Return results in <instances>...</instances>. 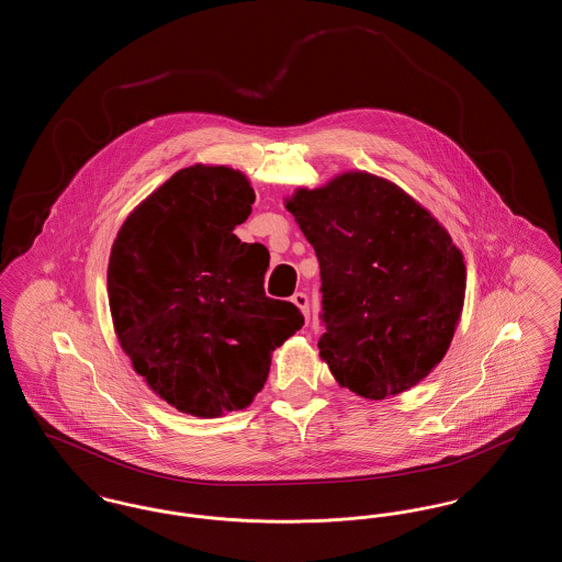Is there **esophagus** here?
<instances>
[{
	"label": "esophagus",
	"mask_w": 562,
	"mask_h": 562,
	"mask_svg": "<svg viewBox=\"0 0 562 562\" xmlns=\"http://www.w3.org/2000/svg\"><path fill=\"white\" fill-rule=\"evenodd\" d=\"M291 301L301 310V314H303L305 321H307V318H310V299H307V294L294 293L293 296H291Z\"/></svg>",
	"instance_id": "esophagus-1"
}]
</instances>
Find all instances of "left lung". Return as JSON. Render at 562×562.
<instances>
[{
	"label": "left lung",
	"instance_id": "8db88e82",
	"mask_svg": "<svg viewBox=\"0 0 562 562\" xmlns=\"http://www.w3.org/2000/svg\"><path fill=\"white\" fill-rule=\"evenodd\" d=\"M322 280L321 358L369 401L424 381L453 341L465 263L449 232L396 183L349 170L286 198Z\"/></svg>",
	"mask_w": 562,
	"mask_h": 562
}]
</instances>
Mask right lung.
<instances>
[{
  "mask_svg": "<svg viewBox=\"0 0 562 562\" xmlns=\"http://www.w3.org/2000/svg\"><path fill=\"white\" fill-rule=\"evenodd\" d=\"M252 202L240 170L193 164L147 195L111 246L120 346L161 401L193 417L246 408L271 351L303 326L296 305L266 296L268 255L234 234Z\"/></svg>",
  "mask_w": 562,
  "mask_h": 562,
  "instance_id": "obj_1",
  "label": "right lung"
}]
</instances>
